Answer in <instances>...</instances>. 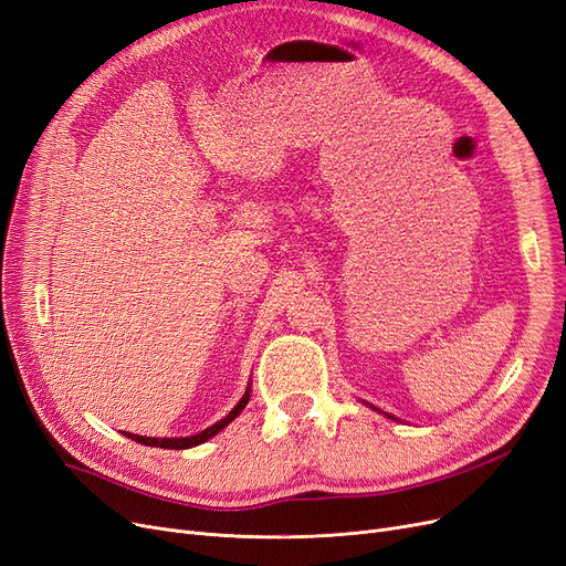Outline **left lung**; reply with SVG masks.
Returning <instances> with one entry per match:
<instances>
[{
	"label": "left lung",
	"instance_id": "8db88e82",
	"mask_svg": "<svg viewBox=\"0 0 566 566\" xmlns=\"http://www.w3.org/2000/svg\"><path fill=\"white\" fill-rule=\"evenodd\" d=\"M366 406H370V403H366ZM370 408H373V410H378V412H382L380 408H375V406H370ZM382 415H387V417H391V420H396V417H394V415H389V412H382ZM396 422H399V420H396Z\"/></svg>",
	"mask_w": 566,
	"mask_h": 566
}]
</instances>
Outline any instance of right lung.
<instances>
[{
	"label": "right lung",
	"mask_w": 566,
	"mask_h": 566,
	"mask_svg": "<svg viewBox=\"0 0 566 566\" xmlns=\"http://www.w3.org/2000/svg\"><path fill=\"white\" fill-rule=\"evenodd\" d=\"M251 391V382L247 385V389H244V394H242V399L238 401V406L230 410L223 420H219L217 424H212V427H207L205 431H200V433H196V436H179V438H151V436H139V433H128V431H123V436H128V438H133L135 443H142V446H151V448H163V450H188V448H196V446H200V443H207L209 438L212 436H217L221 429H226L230 422L235 420V417L244 410V406L249 403V394Z\"/></svg>",
	"instance_id": "1"
}]
</instances>
